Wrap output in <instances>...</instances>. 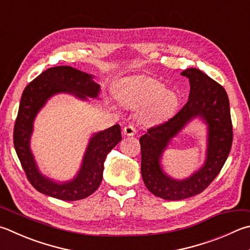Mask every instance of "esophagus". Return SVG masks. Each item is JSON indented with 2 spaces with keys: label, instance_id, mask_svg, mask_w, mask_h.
Returning a JSON list of instances; mask_svg holds the SVG:
<instances>
[{
  "label": "esophagus",
  "instance_id": "obj_1",
  "mask_svg": "<svg viewBox=\"0 0 250 250\" xmlns=\"http://www.w3.org/2000/svg\"><path fill=\"white\" fill-rule=\"evenodd\" d=\"M137 133V130L133 125H126L124 128V134L126 135V137H133Z\"/></svg>",
  "mask_w": 250,
  "mask_h": 250
}]
</instances>
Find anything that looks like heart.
<instances>
[{
	"mask_svg": "<svg viewBox=\"0 0 250 250\" xmlns=\"http://www.w3.org/2000/svg\"><path fill=\"white\" fill-rule=\"evenodd\" d=\"M118 96L124 105L138 108L144 124H156L169 117L178 106L179 98L175 90L148 75H133L121 82Z\"/></svg>",
	"mask_w": 250,
	"mask_h": 250,
	"instance_id": "b5f03b06",
	"label": "heart"
}]
</instances>
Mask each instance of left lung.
Masks as SVG:
<instances>
[{
	"instance_id": "obj_1",
	"label": "left lung",
	"mask_w": 250,
	"mask_h": 250,
	"mask_svg": "<svg viewBox=\"0 0 250 250\" xmlns=\"http://www.w3.org/2000/svg\"><path fill=\"white\" fill-rule=\"evenodd\" d=\"M190 83L188 102L175 117L151 128L140 138L141 174L146 188L164 200H183L201 193L219 174L230 152L233 126L225 89L202 71H183ZM198 119L207 126L206 160L198 171L176 180L162 168V153L190 122Z\"/></svg>"
}]
</instances>
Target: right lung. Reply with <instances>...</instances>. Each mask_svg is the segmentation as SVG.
<instances>
[{"mask_svg":"<svg viewBox=\"0 0 250 250\" xmlns=\"http://www.w3.org/2000/svg\"><path fill=\"white\" fill-rule=\"evenodd\" d=\"M99 93L101 85L94 81V75L69 65L50 67L26 86L14 126V146L27 178L39 192L60 200L76 201L87 198L99 187L107 154L122 139L119 125L92 134L79 171L66 181L43 175L30 148L35 119L50 98L67 94L87 102L88 98L98 99Z\"/></svg>","mask_w":250,"mask_h":250,"instance_id":"add662e5","label":"right lung"}]
</instances>
